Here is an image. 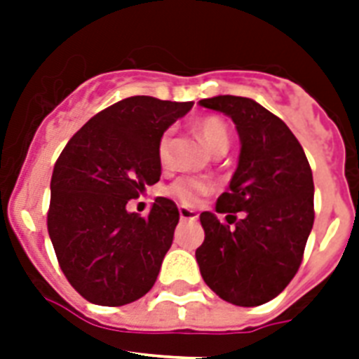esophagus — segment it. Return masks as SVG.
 <instances>
[{"mask_svg":"<svg viewBox=\"0 0 359 359\" xmlns=\"http://www.w3.org/2000/svg\"><path fill=\"white\" fill-rule=\"evenodd\" d=\"M179 214L182 222H194V219H197L196 210H190V208H186V207H180Z\"/></svg>","mask_w":359,"mask_h":359,"instance_id":"1","label":"esophagus"}]
</instances>
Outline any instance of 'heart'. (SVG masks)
I'll return each mask as SVG.
<instances>
[{"instance_id":"b5f03b06","label":"heart","mask_w":359,"mask_h":359,"mask_svg":"<svg viewBox=\"0 0 359 359\" xmlns=\"http://www.w3.org/2000/svg\"><path fill=\"white\" fill-rule=\"evenodd\" d=\"M197 132L203 137L212 152H218L222 149L229 147V128L219 117H205L197 123ZM171 145H173V132L165 130L156 145L158 162L162 165H168L171 160ZM214 184L208 179L203 177H179L171 184L165 186V196L171 197L182 207H197L203 197L212 194Z\"/></svg>"}]
</instances>
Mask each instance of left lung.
<instances>
[{"instance_id":"left-lung-1","label":"left lung","mask_w":359,"mask_h":359,"mask_svg":"<svg viewBox=\"0 0 359 359\" xmlns=\"http://www.w3.org/2000/svg\"><path fill=\"white\" fill-rule=\"evenodd\" d=\"M199 104L229 115L242 149L229 191L216 203L227 224L212 212L199 216L205 240L196 259L222 300L261 306L290 283L304 259L315 222L311 168L289 126L255 100L224 95Z\"/></svg>"}]
</instances>
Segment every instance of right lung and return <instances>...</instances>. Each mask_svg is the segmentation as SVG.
<instances>
[{
	"label": "right lung",
	"instance_id": "add662e5",
	"mask_svg": "<svg viewBox=\"0 0 359 359\" xmlns=\"http://www.w3.org/2000/svg\"><path fill=\"white\" fill-rule=\"evenodd\" d=\"M194 102L130 97L87 121L52 173L48 235L69 283L97 306H126L152 289L173 244L179 208L156 197L141 218L126 210L162 175L160 135Z\"/></svg>",
	"mask_w": 359,
	"mask_h": 359
}]
</instances>
